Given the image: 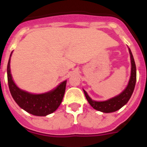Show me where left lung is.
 Returning <instances> with one entry per match:
<instances>
[{
    "mask_svg": "<svg viewBox=\"0 0 147 147\" xmlns=\"http://www.w3.org/2000/svg\"><path fill=\"white\" fill-rule=\"evenodd\" d=\"M129 54H130L131 65H132L131 76L130 79H129V83H128V85L121 94H119L117 96L114 97V98H110L107 101H105V102H96V101H93V100L90 98L86 91L84 90V93H85V97H86L88 102H89L90 105H91L95 110H97L103 113H107L115 112L116 110L121 108L124 105H126L127 102L129 100V98H130L131 96L133 93V90H134L135 86H136V67L134 58H133V56H132V52H131L129 49Z\"/></svg>",
    "mask_w": 147,
    "mask_h": 147,
    "instance_id": "obj_1",
    "label": "left lung"
}]
</instances>
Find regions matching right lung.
Returning a JSON list of instances; mask_svg holds the SVG:
<instances>
[{
  "label": "right lung",
  "mask_w": 147,
  "mask_h": 147,
  "mask_svg": "<svg viewBox=\"0 0 147 147\" xmlns=\"http://www.w3.org/2000/svg\"><path fill=\"white\" fill-rule=\"evenodd\" d=\"M11 54H10L11 57ZM10 57L7 65L8 85L11 96L22 109L37 116H45L52 113L59 107L64 96L67 80L49 93L32 94L18 88L13 82L10 72Z\"/></svg>",
  "instance_id": "1"
}]
</instances>
